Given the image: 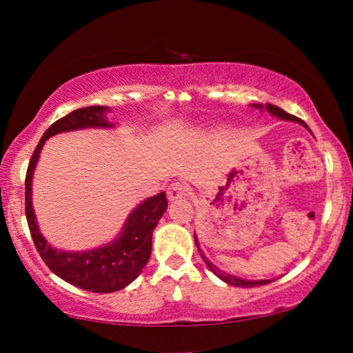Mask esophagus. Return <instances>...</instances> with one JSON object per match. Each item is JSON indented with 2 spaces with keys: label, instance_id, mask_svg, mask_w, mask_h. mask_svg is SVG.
<instances>
[{
  "label": "esophagus",
  "instance_id": "1",
  "mask_svg": "<svg viewBox=\"0 0 353 353\" xmlns=\"http://www.w3.org/2000/svg\"><path fill=\"white\" fill-rule=\"evenodd\" d=\"M186 196H188V188L185 185H181V183H172V185L168 186L167 199L170 202L183 199V197Z\"/></svg>",
  "mask_w": 353,
  "mask_h": 353
}]
</instances>
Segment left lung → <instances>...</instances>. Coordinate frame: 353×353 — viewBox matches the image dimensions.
I'll return each mask as SVG.
<instances>
[{
    "instance_id": "left-lung-1",
    "label": "left lung",
    "mask_w": 353,
    "mask_h": 353,
    "mask_svg": "<svg viewBox=\"0 0 353 353\" xmlns=\"http://www.w3.org/2000/svg\"><path fill=\"white\" fill-rule=\"evenodd\" d=\"M252 108H255V109H259L260 112H263V110H267L268 114H272L273 117H278V119H281V120H288V122H296V123H301L302 127H305L307 130H310L307 127V123L303 122V120H301V119H297L296 115H291V114H288V112H284V110L281 109V108H278V105H273V104H252ZM194 243H196V245H197V249H199V252H201V257L204 259V262H205V265L207 267L210 268V272H214L216 276H219L221 281H225V283H228V284H231V286H238V288H254V286H263V284H268V283H272L273 279H243V278H239V276H234V274H228L226 272H223V270H220L219 267H215L214 263L210 262V260H207L205 259V255L202 254V250H201V248H199V243H197V238H196V234H194Z\"/></svg>"
}]
</instances>
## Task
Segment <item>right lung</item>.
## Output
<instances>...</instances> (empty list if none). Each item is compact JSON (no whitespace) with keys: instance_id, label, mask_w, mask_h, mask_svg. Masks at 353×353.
Segmentation results:
<instances>
[{"instance_id":"add662e5","label":"right lung","mask_w":353,"mask_h":353,"mask_svg":"<svg viewBox=\"0 0 353 353\" xmlns=\"http://www.w3.org/2000/svg\"><path fill=\"white\" fill-rule=\"evenodd\" d=\"M105 105H90L67 114L51 125L33 152L26 176V215L35 248L48 268L64 281L91 292H115L127 288L151 257L152 231L167 210L165 192L148 197L127 216L120 233L109 244L91 250H59L48 243L37 223L32 205V180L43 144L57 133L83 128H112Z\"/></svg>"}]
</instances>
